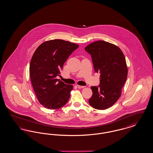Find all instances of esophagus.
I'll list each match as a JSON object with an SVG mask.
<instances>
[{"mask_svg":"<svg viewBox=\"0 0 153 153\" xmlns=\"http://www.w3.org/2000/svg\"><path fill=\"white\" fill-rule=\"evenodd\" d=\"M77 87L79 88H80V89H81V88H83L85 87V86H81V85H77Z\"/></svg>","mask_w":153,"mask_h":153,"instance_id":"obj_1","label":"esophagus"}]
</instances>
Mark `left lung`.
I'll list each match as a JSON object with an SVG mask.
<instances>
[{"instance_id":"obj_1","label":"left lung","mask_w":153,"mask_h":153,"mask_svg":"<svg viewBox=\"0 0 153 153\" xmlns=\"http://www.w3.org/2000/svg\"><path fill=\"white\" fill-rule=\"evenodd\" d=\"M85 50L91 56L95 72L100 74V85L91 87L89 103L95 109L108 108L119 99L127 80L125 57L119 47L104 41L91 43Z\"/></svg>"}]
</instances>
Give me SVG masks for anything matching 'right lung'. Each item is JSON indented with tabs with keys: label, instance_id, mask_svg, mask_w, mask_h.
I'll return each mask as SVG.
<instances>
[{
	"label": "right lung",
	"instance_id": "add662e5",
	"mask_svg": "<svg viewBox=\"0 0 153 153\" xmlns=\"http://www.w3.org/2000/svg\"><path fill=\"white\" fill-rule=\"evenodd\" d=\"M77 44L62 39H54L41 44L33 55L30 64L31 82L39 102L48 109H58L65 105L73 89L56 79L64 64Z\"/></svg>",
	"mask_w": 153,
	"mask_h": 153
}]
</instances>
